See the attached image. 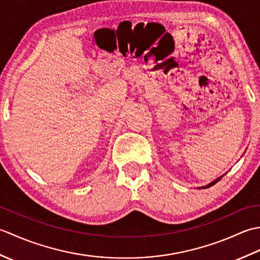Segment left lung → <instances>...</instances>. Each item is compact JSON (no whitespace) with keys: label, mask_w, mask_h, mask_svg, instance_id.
<instances>
[{"label":"left lung","mask_w":260,"mask_h":260,"mask_svg":"<svg viewBox=\"0 0 260 260\" xmlns=\"http://www.w3.org/2000/svg\"><path fill=\"white\" fill-rule=\"evenodd\" d=\"M223 175H224V174H223ZM223 175H221V176H219V178H218V179H215L214 181H212V182H210V183H209V184H207V185H203V186H199V187H198V189H208V187H210V186H212V185H214L215 183H217V182H218V181H220V179H221Z\"/></svg>","instance_id":"1"}]
</instances>
